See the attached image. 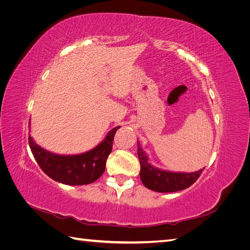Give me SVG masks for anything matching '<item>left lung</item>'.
I'll return each instance as SVG.
<instances>
[{
    "instance_id": "8db88e82",
    "label": "left lung",
    "mask_w": 250,
    "mask_h": 250,
    "mask_svg": "<svg viewBox=\"0 0 250 250\" xmlns=\"http://www.w3.org/2000/svg\"><path fill=\"white\" fill-rule=\"evenodd\" d=\"M138 155L141 164L140 177L149 190L160 193H171L185 190L199 178L203 169L192 173L172 172L158 169L149 163V158L138 141Z\"/></svg>"
}]
</instances>
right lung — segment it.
<instances>
[{
  "label": "right lung",
  "mask_w": 250,
  "mask_h": 250,
  "mask_svg": "<svg viewBox=\"0 0 250 250\" xmlns=\"http://www.w3.org/2000/svg\"><path fill=\"white\" fill-rule=\"evenodd\" d=\"M119 128L120 126L111 129L99 145L80 154L52 153L37 145L31 135H29V146L37 164L52 179L69 186L88 185L104 173L105 164L112 149L113 137Z\"/></svg>",
  "instance_id": "right-lung-1"
}]
</instances>
